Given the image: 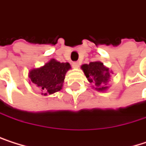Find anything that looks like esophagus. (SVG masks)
I'll return each instance as SVG.
<instances>
[{"label":"esophagus","instance_id":"esophagus-1","mask_svg":"<svg viewBox=\"0 0 146 146\" xmlns=\"http://www.w3.org/2000/svg\"><path fill=\"white\" fill-rule=\"evenodd\" d=\"M79 66H80V63H79V62H74V63H72V67H73V68L76 69V68H78Z\"/></svg>","mask_w":146,"mask_h":146}]
</instances>
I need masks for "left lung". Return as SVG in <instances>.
<instances>
[{
  "instance_id": "8db88e82",
  "label": "left lung",
  "mask_w": 146,
  "mask_h": 146,
  "mask_svg": "<svg viewBox=\"0 0 146 146\" xmlns=\"http://www.w3.org/2000/svg\"><path fill=\"white\" fill-rule=\"evenodd\" d=\"M88 81L93 83V88L99 92H105L108 89V82L113 71L106 67L102 62H90L88 64H84L81 66Z\"/></svg>"
}]
</instances>
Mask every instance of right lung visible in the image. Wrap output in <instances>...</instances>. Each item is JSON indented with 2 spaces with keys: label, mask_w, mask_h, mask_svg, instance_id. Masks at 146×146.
Here are the masks:
<instances>
[{
  "label": "right lung",
  "mask_w": 146,
  "mask_h": 146,
  "mask_svg": "<svg viewBox=\"0 0 146 146\" xmlns=\"http://www.w3.org/2000/svg\"><path fill=\"white\" fill-rule=\"evenodd\" d=\"M70 69L69 63H60L51 58L44 65L32 69L28 76L30 82L34 83L41 90V95L50 96L62 89L65 75Z\"/></svg>",
  "instance_id": "add662e5"
}]
</instances>
